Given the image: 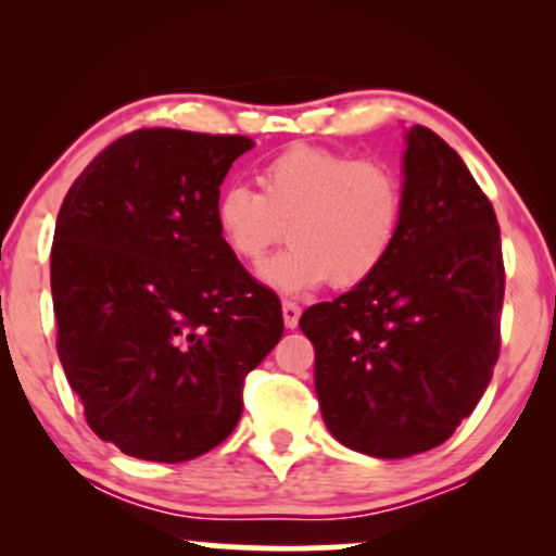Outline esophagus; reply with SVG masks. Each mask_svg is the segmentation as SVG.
Listing matches in <instances>:
<instances>
[{
    "mask_svg": "<svg viewBox=\"0 0 556 556\" xmlns=\"http://www.w3.org/2000/svg\"><path fill=\"white\" fill-rule=\"evenodd\" d=\"M282 316H285V327L295 329L300 321V305L292 303V300H285L282 303Z\"/></svg>",
    "mask_w": 556,
    "mask_h": 556,
    "instance_id": "34e87169",
    "label": "esophagus"
}]
</instances>
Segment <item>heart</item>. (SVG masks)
I'll return each instance as SVG.
<instances>
[{
	"label": "heart",
	"mask_w": 556,
	"mask_h": 556,
	"mask_svg": "<svg viewBox=\"0 0 556 556\" xmlns=\"http://www.w3.org/2000/svg\"><path fill=\"white\" fill-rule=\"evenodd\" d=\"M258 193L227 185L214 222L235 258L261 266L285 238L290 251L264 269L282 292L331 282L350 290L384 266L400 238L405 185L392 164L321 146H292L256 172Z\"/></svg>",
	"instance_id": "heart-1"
}]
</instances>
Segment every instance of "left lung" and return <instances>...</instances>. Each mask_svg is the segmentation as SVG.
<instances>
[{
  "mask_svg": "<svg viewBox=\"0 0 556 556\" xmlns=\"http://www.w3.org/2000/svg\"><path fill=\"white\" fill-rule=\"evenodd\" d=\"M502 300L494 206L457 151L413 125L405 214L384 266L300 316L337 442L387 460L446 442L494 374Z\"/></svg>",
  "mask_w": 556,
  "mask_h": 556,
  "instance_id": "left-lung-1",
  "label": "left lung"
}]
</instances>
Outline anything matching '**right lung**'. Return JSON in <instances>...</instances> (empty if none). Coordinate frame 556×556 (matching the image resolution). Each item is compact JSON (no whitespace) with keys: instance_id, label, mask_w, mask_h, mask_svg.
Here are the masks:
<instances>
[{"instance_id":"obj_1","label":"right lung","mask_w":556,"mask_h":556,"mask_svg":"<svg viewBox=\"0 0 556 556\" xmlns=\"http://www.w3.org/2000/svg\"><path fill=\"white\" fill-rule=\"evenodd\" d=\"M248 136L143 127L80 172L54 227L56 353L91 431L185 463L238 426L245 376L282 340V303L229 253L219 185Z\"/></svg>"}]
</instances>
